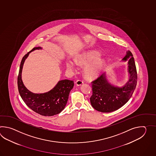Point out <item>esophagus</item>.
I'll use <instances>...</instances> for the list:
<instances>
[{"label": "esophagus", "mask_w": 156, "mask_h": 156, "mask_svg": "<svg viewBox=\"0 0 156 156\" xmlns=\"http://www.w3.org/2000/svg\"><path fill=\"white\" fill-rule=\"evenodd\" d=\"M83 80H78L76 81V83L77 86H80V85H83Z\"/></svg>", "instance_id": "34e87169"}]
</instances>
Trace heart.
I'll use <instances>...</instances> for the list:
<instances>
[{
	"label": "heart",
	"mask_w": 156,
	"mask_h": 156,
	"mask_svg": "<svg viewBox=\"0 0 156 156\" xmlns=\"http://www.w3.org/2000/svg\"><path fill=\"white\" fill-rule=\"evenodd\" d=\"M100 53L96 51H89L81 54L75 60L76 62L80 65H85L84 74L85 76L93 79L99 75L106 64V61L104 58H99ZM90 63V64L89 63ZM67 70L71 73L75 71V66L71 61L66 62Z\"/></svg>",
	"instance_id": "1"
}]
</instances>
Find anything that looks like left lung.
Listing matches in <instances>:
<instances>
[{"mask_svg":"<svg viewBox=\"0 0 156 156\" xmlns=\"http://www.w3.org/2000/svg\"><path fill=\"white\" fill-rule=\"evenodd\" d=\"M123 60L128 61V71L130 76L128 82L119 88L108 83L105 73L91 82L93 94L90 103L95 109L102 113H109L119 109L132 96L137 83L136 63L132 52L127 51Z\"/></svg>","mask_w":156,"mask_h":156,"instance_id":"obj_1","label":"left lung"}]
</instances>
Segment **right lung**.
Listing matches in <instances>:
<instances>
[{
	"instance_id": "obj_1",
	"label": "right lung",
	"mask_w": 156,
	"mask_h": 156,
	"mask_svg": "<svg viewBox=\"0 0 156 156\" xmlns=\"http://www.w3.org/2000/svg\"><path fill=\"white\" fill-rule=\"evenodd\" d=\"M39 49H41L40 47L33 48L22 58L18 76V88L22 99L30 109L43 116H53L65 108L74 83L70 80H61L53 89L44 94H34L27 89L21 78L24 62L31 51Z\"/></svg>"
}]
</instances>
